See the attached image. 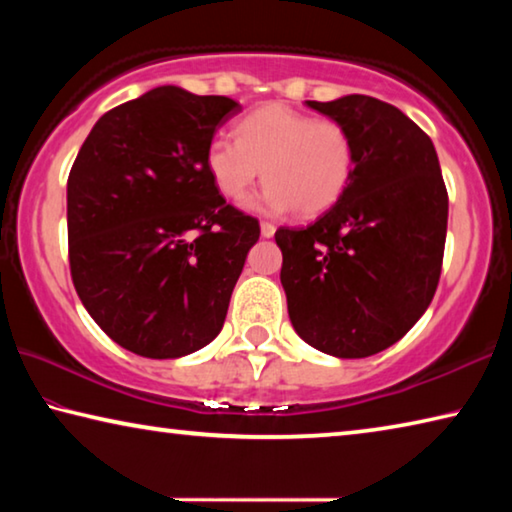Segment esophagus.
Listing matches in <instances>:
<instances>
[{
    "label": "esophagus",
    "instance_id": "esophagus-1",
    "mask_svg": "<svg viewBox=\"0 0 512 512\" xmlns=\"http://www.w3.org/2000/svg\"><path fill=\"white\" fill-rule=\"evenodd\" d=\"M259 228H262V237H266V239H271L275 235V225L273 223L262 221V225H259Z\"/></svg>",
    "mask_w": 512,
    "mask_h": 512
}]
</instances>
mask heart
<instances>
[{
  "label": "heart",
  "instance_id": "1",
  "mask_svg": "<svg viewBox=\"0 0 512 512\" xmlns=\"http://www.w3.org/2000/svg\"><path fill=\"white\" fill-rule=\"evenodd\" d=\"M235 137L237 142L219 137L205 155L207 171L228 201H244L264 173L268 187L259 210L316 216L350 185L354 144L341 121L268 103L239 121Z\"/></svg>",
  "mask_w": 512,
  "mask_h": 512
}]
</instances>
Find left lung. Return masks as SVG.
Here are the masks:
<instances>
[{
  "instance_id": "8db88e82",
  "label": "left lung",
  "mask_w": 512,
  "mask_h": 512,
  "mask_svg": "<svg viewBox=\"0 0 512 512\" xmlns=\"http://www.w3.org/2000/svg\"><path fill=\"white\" fill-rule=\"evenodd\" d=\"M348 128L345 194L307 228H280V280L302 341L339 359L391 348L427 311L443 268L447 189L433 142L386 101H307Z\"/></svg>"
}]
</instances>
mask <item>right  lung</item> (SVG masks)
Returning <instances> with one entry per match:
<instances>
[{"mask_svg": "<svg viewBox=\"0 0 512 512\" xmlns=\"http://www.w3.org/2000/svg\"><path fill=\"white\" fill-rule=\"evenodd\" d=\"M241 106L162 85L108 110L67 178L69 271L121 348L178 359L221 332L259 221L225 203L205 155Z\"/></svg>", "mask_w": 512, "mask_h": 512, "instance_id": "right-lung-1", "label": "right lung"}]
</instances>
